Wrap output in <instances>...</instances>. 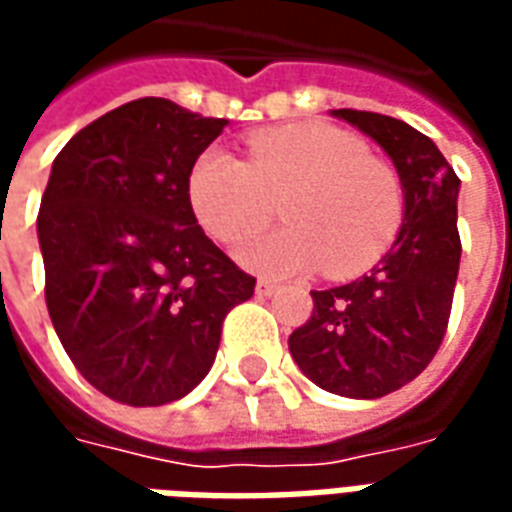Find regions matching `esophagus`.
I'll return each mask as SVG.
<instances>
[{
    "label": "esophagus",
    "instance_id": "esophagus-1",
    "mask_svg": "<svg viewBox=\"0 0 512 512\" xmlns=\"http://www.w3.org/2000/svg\"><path fill=\"white\" fill-rule=\"evenodd\" d=\"M274 293H277V285H274V282H268V279H257V285H255L257 299H268V296H274Z\"/></svg>",
    "mask_w": 512,
    "mask_h": 512
}]
</instances>
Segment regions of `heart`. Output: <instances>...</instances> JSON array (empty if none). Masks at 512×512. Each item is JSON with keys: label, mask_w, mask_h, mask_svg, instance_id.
I'll list each match as a JSON object with an SVG mask.
<instances>
[{"label": "heart", "mask_w": 512, "mask_h": 512, "mask_svg": "<svg viewBox=\"0 0 512 512\" xmlns=\"http://www.w3.org/2000/svg\"><path fill=\"white\" fill-rule=\"evenodd\" d=\"M246 147V161L219 145L205 147L186 178L191 213L216 241L260 227L274 200L285 197L288 224L235 246L241 266L263 277L318 266L332 277H351L392 246L403 222V191L359 136L332 123H293L255 131Z\"/></svg>", "instance_id": "obj_1"}]
</instances>
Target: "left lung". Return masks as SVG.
I'll use <instances>...</instances> for the list:
<instances>
[{
    "label": "left lung",
    "instance_id": "obj_1",
    "mask_svg": "<svg viewBox=\"0 0 512 512\" xmlns=\"http://www.w3.org/2000/svg\"><path fill=\"white\" fill-rule=\"evenodd\" d=\"M392 158L403 189V222L376 266L348 285L312 290V318L288 348L312 384L356 400L406 386L430 365L450 321L461 263V180L433 139L403 120L332 109Z\"/></svg>",
    "mask_w": 512,
    "mask_h": 512
}]
</instances>
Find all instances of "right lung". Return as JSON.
I'll return each instance as SVG.
<instances>
[{"label": "right lung", "instance_id": "1", "mask_svg": "<svg viewBox=\"0 0 512 512\" xmlns=\"http://www.w3.org/2000/svg\"><path fill=\"white\" fill-rule=\"evenodd\" d=\"M227 120L139 98L54 158L38 213L54 332L90 384L164 406L208 376L222 321L255 293L191 213L186 178Z\"/></svg>", "mask_w": 512, "mask_h": 512}]
</instances>
